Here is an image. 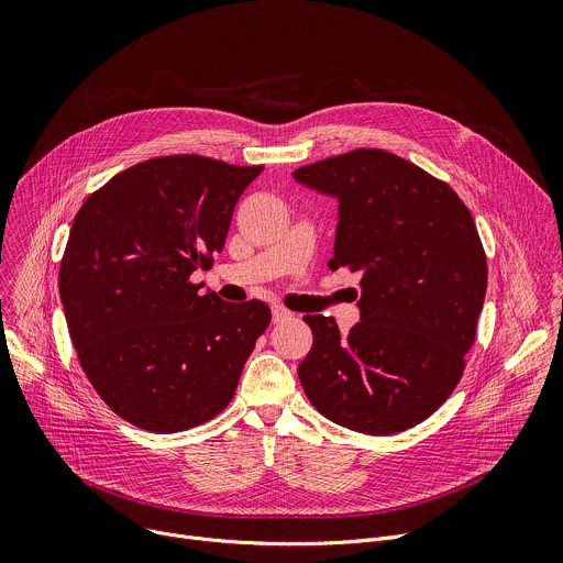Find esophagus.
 <instances>
[{
    "label": "esophagus",
    "mask_w": 563,
    "mask_h": 563,
    "mask_svg": "<svg viewBox=\"0 0 563 563\" xmlns=\"http://www.w3.org/2000/svg\"><path fill=\"white\" fill-rule=\"evenodd\" d=\"M272 318H274V323H283V320L291 318V311L285 309V307H274L272 309Z\"/></svg>",
    "instance_id": "esophagus-1"
}]
</instances>
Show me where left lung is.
I'll list each match as a JSON object with an SVG mask.
<instances>
[{"mask_svg":"<svg viewBox=\"0 0 563 563\" xmlns=\"http://www.w3.org/2000/svg\"><path fill=\"white\" fill-rule=\"evenodd\" d=\"M294 178L339 198L330 269L363 276L350 334L332 316L302 318L313 334L302 389L343 428L410 430L445 404L476 339L488 287L476 224L448 183L383 148L320 159Z\"/></svg>","mask_w":563,"mask_h":563,"instance_id":"8db88e82","label":"left lung"}]
</instances>
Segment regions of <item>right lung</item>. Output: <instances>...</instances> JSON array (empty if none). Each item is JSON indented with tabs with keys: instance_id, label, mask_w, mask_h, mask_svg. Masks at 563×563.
Instances as JSON below:
<instances>
[{
	"instance_id": "obj_1",
	"label": "right lung",
	"mask_w": 563,
	"mask_h": 563,
	"mask_svg": "<svg viewBox=\"0 0 563 563\" xmlns=\"http://www.w3.org/2000/svg\"><path fill=\"white\" fill-rule=\"evenodd\" d=\"M261 172L159 155L79 207L59 265L66 325L93 389L131 426L183 432L233 398L272 309L200 294L191 274L222 252L233 207Z\"/></svg>"
}]
</instances>
